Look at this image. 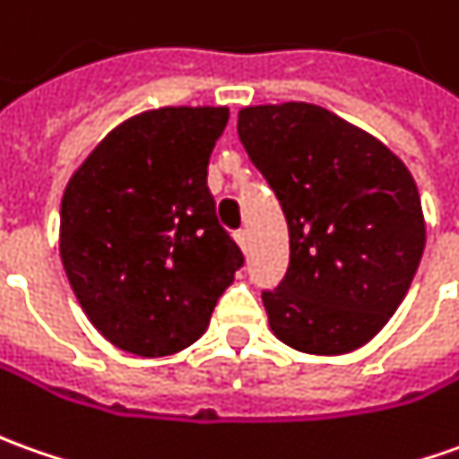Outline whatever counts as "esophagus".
<instances>
[{
	"label": "esophagus",
	"instance_id": "1",
	"mask_svg": "<svg viewBox=\"0 0 459 459\" xmlns=\"http://www.w3.org/2000/svg\"><path fill=\"white\" fill-rule=\"evenodd\" d=\"M236 243L241 246V251L243 254H248V248H251V238H248V230H236Z\"/></svg>",
	"mask_w": 459,
	"mask_h": 459
}]
</instances>
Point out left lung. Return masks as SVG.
I'll return each mask as SVG.
<instances>
[{"mask_svg":"<svg viewBox=\"0 0 459 459\" xmlns=\"http://www.w3.org/2000/svg\"><path fill=\"white\" fill-rule=\"evenodd\" d=\"M238 138L289 223V271L264 291L271 332L319 357L364 347L425 251L412 173L367 130L308 102L243 108Z\"/></svg>","mask_w":459,"mask_h":459,"instance_id":"1","label":"left lung"}]
</instances>
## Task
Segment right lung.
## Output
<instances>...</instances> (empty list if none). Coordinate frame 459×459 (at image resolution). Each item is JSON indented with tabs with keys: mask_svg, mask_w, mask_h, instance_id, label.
Wrapping results in <instances>:
<instances>
[{
	"mask_svg": "<svg viewBox=\"0 0 459 459\" xmlns=\"http://www.w3.org/2000/svg\"><path fill=\"white\" fill-rule=\"evenodd\" d=\"M229 108H158L110 130L70 178L59 258L110 344L168 357L205 334L241 248L218 226L208 158Z\"/></svg>",
	"mask_w": 459,
	"mask_h": 459,
	"instance_id": "obj_1",
	"label": "right lung"
}]
</instances>
